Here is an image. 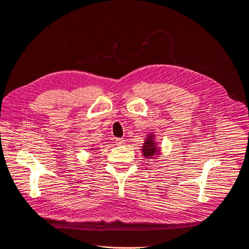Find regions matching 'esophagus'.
Listing matches in <instances>:
<instances>
[{"instance_id":"esophagus-1","label":"esophagus","mask_w":249,"mask_h":249,"mask_svg":"<svg viewBox=\"0 0 249 249\" xmlns=\"http://www.w3.org/2000/svg\"><path fill=\"white\" fill-rule=\"evenodd\" d=\"M116 143L119 146H122L125 143V140L124 139H116Z\"/></svg>"}]
</instances>
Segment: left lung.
Wrapping results in <instances>:
<instances>
[{
  "instance_id": "8db88e82",
  "label": "left lung",
  "mask_w": 249,
  "mask_h": 249,
  "mask_svg": "<svg viewBox=\"0 0 249 249\" xmlns=\"http://www.w3.org/2000/svg\"><path fill=\"white\" fill-rule=\"evenodd\" d=\"M156 135L154 133H149L146 135L145 142L142 146V156L148 159H157L160 153H161V148H160L159 142H156Z\"/></svg>"
}]
</instances>
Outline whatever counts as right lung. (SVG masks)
Segmentation results:
<instances>
[{
  "mask_svg": "<svg viewBox=\"0 0 249 249\" xmlns=\"http://www.w3.org/2000/svg\"><path fill=\"white\" fill-rule=\"evenodd\" d=\"M91 150H92V151H93V150H96V148H94V149H91Z\"/></svg>",
  "mask_w": 249,
  "mask_h": 249,
  "instance_id": "obj_1",
  "label": "right lung"
}]
</instances>
